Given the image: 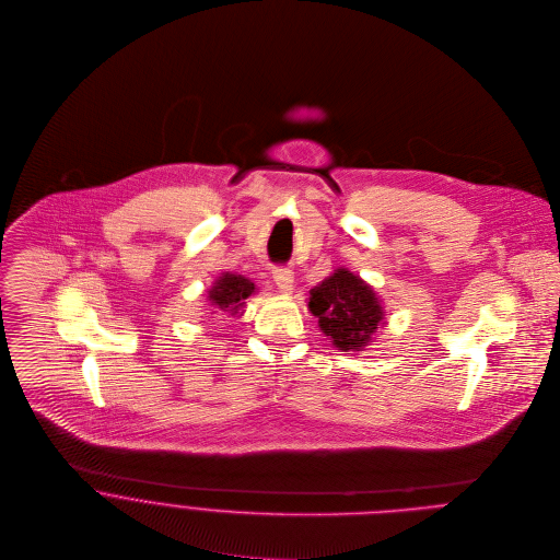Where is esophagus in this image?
Segmentation results:
<instances>
[{
  "label": "esophagus",
  "instance_id": "esophagus-1",
  "mask_svg": "<svg viewBox=\"0 0 560 560\" xmlns=\"http://www.w3.org/2000/svg\"><path fill=\"white\" fill-rule=\"evenodd\" d=\"M273 282L282 293H291L293 287V269L291 267H273Z\"/></svg>",
  "mask_w": 560,
  "mask_h": 560
}]
</instances>
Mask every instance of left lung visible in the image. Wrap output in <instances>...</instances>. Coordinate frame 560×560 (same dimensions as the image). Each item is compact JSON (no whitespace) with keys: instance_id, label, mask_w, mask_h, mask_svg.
Masks as SVG:
<instances>
[{"instance_id":"left-lung-1","label":"left lung","mask_w":560,"mask_h":560,"mask_svg":"<svg viewBox=\"0 0 560 560\" xmlns=\"http://www.w3.org/2000/svg\"><path fill=\"white\" fill-rule=\"evenodd\" d=\"M308 308L319 317L323 334L342 351H362L384 319L373 289L347 269H338L311 291Z\"/></svg>"}]
</instances>
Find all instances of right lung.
<instances>
[{
    "instance_id": "obj_1",
    "label": "right lung",
    "mask_w": 560,
    "mask_h": 560,
    "mask_svg": "<svg viewBox=\"0 0 560 560\" xmlns=\"http://www.w3.org/2000/svg\"><path fill=\"white\" fill-rule=\"evenodd\" d=\"M254 293V282L243 276L224 273L215 287L209 291L211 306H215L222 315H237L245 306V300Z\"/></svg>"
}]
</instances>
